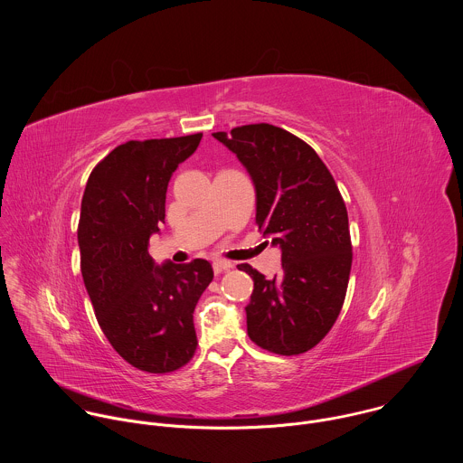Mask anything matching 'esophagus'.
Segmentation results:
<instances>
[{"mask_svg":"<svg viewBox=\"0 0 463 463\" xmlns=\"http://www.w3.org/2000/svg\"><path fill=\"white\" fill-rule=\"evenodd\" d=\"M213 272L215 274H221V272H224V270H230L233 265L232 262H228V260H222V259H217V260H213Z\"/></svg>","mask_w":463,"mask_h":463,"instance_id":"esophagus-1","label":"esophagus"}]
</instances>
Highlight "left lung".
<instances>
[{"label":"left lung","instance_id":"left-lung-1","mask_svg":"<svg viewBox=\"0 0 463 463\" xmlns=\"http://www.w3.org/2000/svg\"><path fill=\"white\" fill-rule=\"evenodd\" d=\"M212 135L250 171L257 226L281 248V272L270 279L239 265L255 281L248 335L276 354L307 353L328 335L345 299L353 262L345 203L325 162L299 137L267 123Z\"/></svg>","mask_w":463,"mask_h":463}]
</instances>
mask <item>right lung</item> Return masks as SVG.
Segmentation results:
<instances>
[{
    "instance_id": "obj_1",
    "label": "right lung",
    "mask_w": 463,
    "mask_h": 463,
    "mask_svg": "<svg viewBox=\"0 0 463 463\" xmlns=\"http://www.w3.org/2000/svg\"><path fill=\"white\" fill-rule=\"evenodd\" d=\"M203 133L128 140L92 169L78 221L80 267L96 319L135 369L165 374L189 364L198 347L193 314L213 279L212 265L156 267L151 233L165 219L171 175Z\"/></svg>"
}]
</instances>
